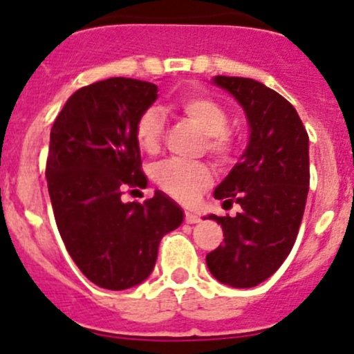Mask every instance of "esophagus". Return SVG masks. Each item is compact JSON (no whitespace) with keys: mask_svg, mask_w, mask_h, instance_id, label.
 <instances>
[{"mask_svg":"<svg viewBox=\"0 0 354 354\" xmlns=\"http://www.w3.org/2000/svg\"><path fill=\"white\" fill-rule=\"evenodd\" d=\"M185 221H187L188 224H195V223H198L200 217L195 212H187L185 214Z\"/></svg>","mask_w":354,"mask_h":354,"instance_id":"34e87169","label":"esophagus"}]
</instances>
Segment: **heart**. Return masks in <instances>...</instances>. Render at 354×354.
Segmentation results:
<instances>
[{
  "mask_svg": "<svg viewBox=\"0 0 354 354\" xmlns=\"http://www.w3.org/2000/svg\"><path fill=\"white\" fill-rule=\"evenodd\" d=\"M176 108L205 133V147L219 162H230L234 154L233 135L227 131V113L216 99L205 94H183ZM164 121L157 108H149L135 123V140L144 152L154 154L162 138ZM157 187L173 198L192 202L212 183V169L205 162L167 159L154 169Z\"/></svg>",
  "mask_w": 354,
  "mask_h": 354,
  "instance_id": "1",
  "label": "heart"
}]
</instances>
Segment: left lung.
<instances>
[{"label":"left lung","instance_id":"8db88e82","mask_svg":"<svg viewBox=\"0 0 354 354\" xmlns=\"http://www.w3.org/2000/svg\"><path fill=\"white\" fill-rule=\"evenodd\" d=\"M214 85L243 108L250 137L240 162L214 197L241 207L223 226L224 243L207 253L210 274L231 288H253L286 260L298 236L310 187L308 133L291 104L260 82L217 75Z\"/></svg>","mask_w":354,"mask_h":354}]
</instances>
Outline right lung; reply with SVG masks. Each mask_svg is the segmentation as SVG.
I'll return each instance as SVG.
<instances>
[{
    "label": "right lung",
    "instance_id": "obj_1",
    "mask_svg": "<svg viewBox=\"0 0 354 354\" xmlns=\"http://www.w3.org/2000/svg\"><path fill=\"white\" fill-rule=\"evenodd\" d=\"M157 99V85L114 77L82 87L51 128L46 164L49 197L68 253L88 281L121 291L154 270L166 233L183 210L162 192L140 202L124 188H145L135 123Z\"/></svg>",
    "mask_w": 354,
    "mask_h": 354
}]
</instances>
